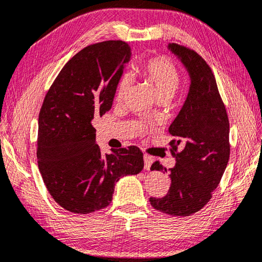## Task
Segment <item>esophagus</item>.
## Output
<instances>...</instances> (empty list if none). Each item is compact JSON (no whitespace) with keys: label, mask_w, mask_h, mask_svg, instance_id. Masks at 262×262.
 <instances>
[{"label":"esophagus","mask_w":262,"mask_h":262,"mask_svg":"<svg viewBox=\"0 0 262 262\" xmlns=\"http://www.w3.org/2000/svg\"><path fill=\"white\" fill-rule=\"evenodd\" d=\"M143 159H144V168H145V170H150L151 165H152V162H153L152 157L147 156V155H144V156H143Z\"/></svg>","instance_id":"1"}]
</instances>
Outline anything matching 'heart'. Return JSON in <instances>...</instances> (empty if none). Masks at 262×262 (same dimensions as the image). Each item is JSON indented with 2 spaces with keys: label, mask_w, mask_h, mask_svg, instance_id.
<instances>
[{
  "label": "heart",
  "mask_w": 262,
  "mask_h": 262,
  "mask_svg": "<svg viewBox=\"0 0 262 262\" xmlns=\"http://www.w3.org/2000/svg\"><path fill=\"white\" fill-rule=\"evenodd\" d=\"M141 75L155 89L159 101H169L181 84V74L177 67L165 56H156L140 66ZM129 77H121L117 84L116 101L122 102L129 92Z\"/></svg>",
  "instance_id": "heart-1"
}]
</instances>
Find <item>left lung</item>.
Instances as JSON below:
<instances>
[{
  "label": "left lung",
  "instance_id": "1",
  "mask_svg": "<svg viewBox=\"0 0 262 262\" xmlns=\"http://www.w3.org/2000/svg\"><path fill=\"white\" fill-rule=\"evenodd\" d=\"M168 49L187 69L191 86L182 110L169 127L175 136L170 152L176 165L169 169L170 187L163 198H150L156 210L186 217L200 211L212 198L229 160V121L211 68L201 55L171 43ZM182 151H178V146ZM151 170L167 169L156 161Z\"/></svg>",
  "mask_w": 262,
  "mask_h": 262
}]
</instances>
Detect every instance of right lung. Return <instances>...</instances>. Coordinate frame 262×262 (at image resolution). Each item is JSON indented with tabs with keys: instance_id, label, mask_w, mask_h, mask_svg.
I'll list each match as a JSON object with an SVG mask.
<instances>
[{
	"instance_id": "add662e5",
	"label": "right lung",
	"mask_w": 262,
	"mask_h": 262,
	"mask_svg": "<svg viewBox=\"0 0 262 262\" xmlns=\"http://www.w3.org/2000/svg\"><path fill=\"white\" fill-rule=\"evenodd\" d=\"M130 54L122 40L86 46L64 64L45 95L38 116V168L51 196L70 212L107 207L115 184L144 167L135 145L102 155L92 125L111 109Z\"/></svg>"
}]
</instances>
